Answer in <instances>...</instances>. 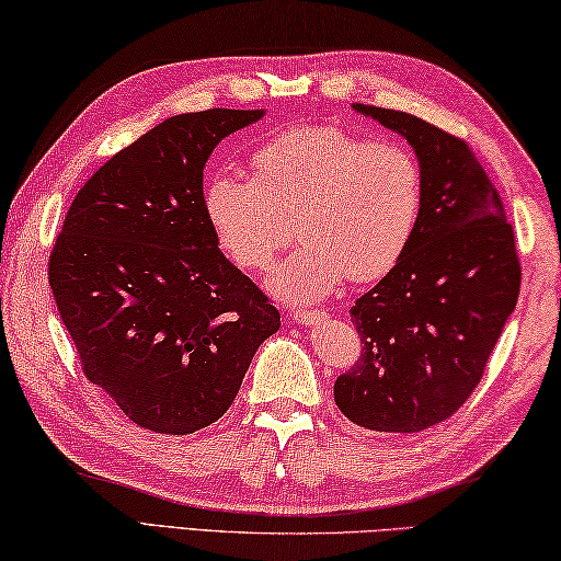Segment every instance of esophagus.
<instances>
[{
	"mask_svg": "<svg viewBox=\"0 0 561 561\" xmlns=\"http://www.w3.org/2000/svg\"><path fill=\"white\" fill-rule=\"evenodd\" d=\"M325 311H321V309H313V311H309V309H297L291 313V319L297 321V323H301V325H313V323H321V321H325Z\"/></svg>",
	"mask_w": 561,
	"mask_h": 561,
	"instance_id": "1",
	"label": "esophagus"
}]
</instances>
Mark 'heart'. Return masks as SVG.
Returning a JSON list of instances; mask_svg holds the SVG:
<instances>
[{
    "instance_id": "b5f03b06",
    "label": "heart",
    "mask_w": 561,
    "mask_h": 561,
    "mask_svg": "<svg viewBox=\"0 0 561 561\" xmlns=\"http://www.w3.org/2000/svg\"><path fill=\"white\" fill-rule=\"evenodd\" d=\"M250 167L252 181L213 176L203 210L218 248L245 272L270 270L297 230L304 245L270 279L282 299L329 297L348 277L382 279L420 228L422 167L397 141L335 125L291 127L262 141Z\"/></svg>"
}]
</instances>
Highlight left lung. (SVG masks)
Here are the masks:
<instances>
[{"mask_svg":"<svg viewBox=\"0 0 561 561\" xmlns=\"http://www.w3.org/2000/svg\"><path fill=\"white\" fill-rule=\"evenodd\" d=\"M353 107L410 141L424 208L400 264L351 307L363 353L333 400L363 430L416 434L449 420L481 382L520 294V260L503 201L463 139L410 112Z\"/></svg>","mask_w":561,"mask_h":561,"instance_id":"obj_1","label":"left lung"}]
</instances>
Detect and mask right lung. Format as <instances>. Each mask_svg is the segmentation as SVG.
<instances>
[{
  "label": "right lung",
  "instance_id": "right-lung-1",
  "mask_svg": "<svg viewBox=\"0 0 561 561\" xmlns=\"http://www.w3.org/2000/svg\"><path fill=\"white\" fill-rule=\"evenodd\" d=\"M262 115L213 107L149 129L85 181L50 252V291L80 368L141 430L218 422L279 329L203 210L210 151Z\"/></svg>",
  "mask_w": 561,
  "mask_h": 561
}]
</instances>
